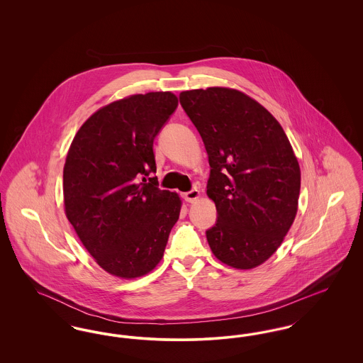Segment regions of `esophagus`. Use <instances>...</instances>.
Masks as SVG:
<instances>
[{
  "label": "esophagus",
  "mask_w": 363,
  "mask_h": 363,
  "mask_svg": "<svg viewBox=\"0 0 363 363\" xmlns=\"http://www.w3.org/2000/svg\"><path fill=\"white\" fill-rule=\"evenodd\" d=\"M200 197H201V193H200V190L199 189H191L190 191H188V193L184 194V199H185V201H188V203H196Z\"/></svg>",
  "instance_id": "1"
}]
</instances>
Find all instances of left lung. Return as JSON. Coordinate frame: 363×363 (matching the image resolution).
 <instances>
[{
	"label": "left lung",
	"mask_w": 363,
	"mask_h": 363,
	"mask_svg": "<svg viewBox=\"0 0 363 363\" xmlns=\"http://www.w3.org/2000/svg\"><path fill=\"white\" fill-rule=\"evenodd\" d=\"M207 150V196L218 211L207 231L215 257L237 269L269 259L294 223L301 169L277 118L238 89L209 86L179 94Z\"/></svg>",
	"instance_id": "8db88e82"
}]
</instances>
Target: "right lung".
Here are the masks:
<instances>
[{"instance_id":"obj_1","label":"right lung","mask_w":363,"mask_h":363,"mask_svg":"<svg viewBox=\"0 0 363 363\" xmlns=\"http://www.w3.org/2000/svg\"><path fill=\"white\" fill-rule=\"evenodd\" d=\"M177 106L170 91L126 96L96 110L70 144L65 215L88 253L113 277L150 274L179 218V196L148 178L156 173L154 138Z\"/></svg>"}]
</instances>
